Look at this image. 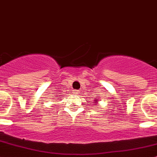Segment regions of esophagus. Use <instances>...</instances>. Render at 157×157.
<instances>
[{
	"mask_svg": "<svg viewBox=\"0 0 157 157\" xmlns=\"http://www.w3.org/2000/svg\"><path fill=\"white\" fill-rule=\"evenodd\" d=\"M74 93H75V95H77V94H79V93H80V91H79V90H74Z\"/></svg>",
	"mask_w": 157,
	"mask_h": 157,
	"instance_id": "34e87169",
	"label": "esophagus"
}]
</instances>
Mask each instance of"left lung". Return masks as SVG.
Listing matches in <instances>:
<instances>
[{"instance_id":"obj_1","label":"left lung","mask_w":157,"mask_h":157,"mask_svg":"<svg viewBox=\"0 0 157 157\" xmlns=\"http://www.w3.org/2000/svg\"><path fill=\"white\" fill-rule=\"evenodd\" d=\"M93 104H94V105H96L98 104V99H93Z\"/></svg>"}]
</instances>
